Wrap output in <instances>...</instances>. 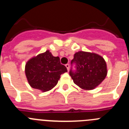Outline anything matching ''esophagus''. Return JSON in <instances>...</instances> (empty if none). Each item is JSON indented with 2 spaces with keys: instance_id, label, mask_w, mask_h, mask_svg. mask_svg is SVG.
<instances>
[{
  "instance_id": "34e87169",
  "label": "esophagus",
  "mask_w": 129,
  "mask_h": 129,
  "mask_svg": "<svg viewBox=\"0 0 129 129\" xmlns=\"http://www.w3.org/2000/svg\"><path fill=\"white\" fill-rule=\"evenodd\" d=\"M65 66H66V67H67V70H68H68H69V68H70V64H67Z\"/></svg>"
}]
</instances>
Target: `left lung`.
Masks as SVG:
<instances>
[{
  "mask_svg": "<svg viewBox=\"0 0 129 129\" xmlns=\"http://www.w3.org/2000/svg\"><path fill=\"white\" fill-rule=\"evenodd\" d=\"M76 70H70L74 83L84 90H92L101 84L107 75V67L103 57L95 53L79 51L74 54L71 64Z\"/></svg>",
  "mask_w": 129,
  "mask_h": 129,
  "instance_id": "left-lung-1",
  "label": "left lung"
}]
</instances>
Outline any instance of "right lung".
Returning <instances> with one entry per match:
<instances>
[{
  "instance_id": "right-lung-1",
  "label": "right lung",
  "mask_w": 129,
  "mask_h": 129,
  "mask_svg": "<svg viewBox=\"0 0 129 129\" xmlns=\"http://www.w3.org/2000/svg\"><path fill=\"white\" fill-rule=\"evenodd\" d=\"M67 72L59 57L53 56L49 50L31 58L25 66L29 85L43 92L52 89L57 84L61 75Z\"/></svg>"
}]
</instances>
